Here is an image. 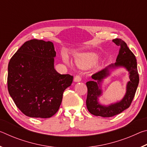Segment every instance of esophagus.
I'll use <instances>...</instances> for the list:
<instances>
[{
  "instance_id": "esophagus-1",
  "label": "esophagus",
  "mask_w": 147,
  "mask_h": 147,
  "mask_svg": "<svg viewBox=\"0 0 147 147\" xmlns=\"http://www.w3.org/2000/svg\"><path fill=\"white\" fill-rule=\"evenodd\" d=\"M81 77L79 75H76L75 77L74 78V82H80L81 81Z\"/></svg>"
}]
</instances>
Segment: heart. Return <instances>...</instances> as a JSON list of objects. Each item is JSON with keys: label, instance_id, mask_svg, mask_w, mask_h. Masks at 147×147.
<instances>
[{"label": "heart", "instance_id": "b5f03b06", "mask_svg": "<svg viewBox=\"0 0 147 147\" xmlns=\"http://www.w3.org/2000/svg\"><path fill=\"white\" fill-rule=\"evenodd\" d=\"M98 59L99 56L98 54L91 53L82 54V55L78 56L75 59V62L77 65L81 69H88L95 64L98 61ZM63 61L67 65H71V60L67 56L63 57Z\"/></svg>", "mask_w": 147, "mask_h": 147}]
</instances>
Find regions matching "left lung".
Here are the masks:
<instances>
[{
  "instance_id": "obj_1",
  "label": "left lung",
  "mask_w": 147,
  "mask_h": 147,
  "mask_svg": "<svg viewBox=\"0 0 147 147\" xmlns=\"http://www.w3.org/2000/svg\"><path fill=\"white\" fill-rule=\"evenodd\" d=\"M113 42L120 47L116 62L93 74L91 76L93 80L86 82L88 88L87 108L93 115L103 117L116 115L129 108L135 96L139 80L136 56L122 39H115ZM119 68H125L129 72V80L127 84L125 94L121 100L116 103L108 105H102L99 100V98L103 94V80L110 76L113 71Z\"/></svg>"
}]
</instances>
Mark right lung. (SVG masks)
<instances>
[{"label":"right lung","mask_w":147,"mask_h":147,"mask_svg":"<svg viewBox=\"0 0 147 147\" xmlns=\"http://www.w3.org/2000/svg\"><path fill=\"white\" fill-rule=\"evenodd\" d=\"M56 56L52 42L32 39L20 47L9 62V94L26 116H53L61 105L63 91L73 82V76L61 74L54 69Z\"/></svg>","instance_id":"1"}]
</instances>
